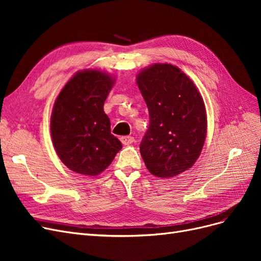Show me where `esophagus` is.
Returning <instances> with one entry per match:
<instances>
[{
    "label": "esophagus",
    "instance_id": "obj_1",
    "mask_svg": "<svg viewBox=\"0 0 261 261\" xmlns=\"http://www.w3.org/2000/svg\"><path fill=\"white\" fill-rule=\"evenodd\" d=\"M121 141H122V144L123 145H130V144H133L134 141H135V138H134L133 136H122L121 137Z\"/></svg>",
    "mask_w": 261,
    "mask_h": 261
}]
</instances>
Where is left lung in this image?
I'll return each mask as SVG.
<instances>
[{
    "label": "left lung",
    "mask_w": 261,
    "mask_h": 261,
    "mask_svg": "<svg viewBox=\"0 0 261 261\" xmlns=\"http://www.w3.org/2000/svg\"><path fill=\"white\" fill-rule=\"evenodd\" d=\"M149 111V127L140 143L146 168L172 177L193 167L207 134L204 103L194 83L171 64H154L137 76Z\"/></svg>",
    "instance_id": "obj_1"
}]
</instances>
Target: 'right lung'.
I'll use <instances>...</instances> for the list:
<instances>
[{
  "label": "right lung",
  "mask_w": 261,
  "mask_h": 261,
  "mask_svg": "<svg viewBox=\"0 0 261 261\" xmlns=\"http://www.w3.org/2000/svg\"><path fill=\"white\" fill-rule=\"evenodd\" d=\"M113 84L106 73L84 70L70 78L54 103L51 116L54 148L62 162L80 174H100L122 149L103 111Z\"/></svg>",
  "instance_id": "add662e5"
}]
</instances>
